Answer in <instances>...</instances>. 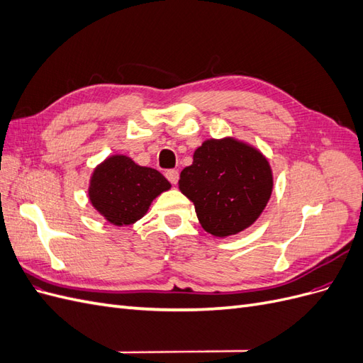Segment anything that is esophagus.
<instances>
[{"label": "esophagus", "mask_w": 363, "mask_h": 363, "mask_svg": "<svg viewBox=\"0 0 363 363\" xmlns=\"http://www.w3.org/2000/svg\"><path fill=\"white\" fill-rule=\"evenodd\" d=\"M179 171H175V169H169V171H167V179L172 183V184H177L179 183Z\"/></svg>", "instance_id": "1"}]
</instances>
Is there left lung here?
I'll return each instance as SVG.
<instances>
[{
    "label": "left lung",
    "mask_w": 363,
    "mask_h": 363,
    "mask_svg": "<svg viewBox=\"0 0 363 363\" xmlns=\"http://www.w3.org/2000/svg\"><path fill=\"white\" fill-rule=\"evenodd\" d=\"M272 171L259 150L233 138L207 139L179 180L207 233L216 238L248 228L267 207Z\"/></svg>",
    "instance_id": "1"
}]
</instances>
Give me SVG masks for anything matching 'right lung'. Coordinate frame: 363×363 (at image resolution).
<instances>
[{
  "label": "right lung",
  "mask_w": 363,
  "mask_h": 363,
  "mask_svg": "<svg viewBox=\"0 0 363 363\" xmlns=\"http://www.w3.org/2000/svg\"><path fill=\"white\" fill-rule=\"evenodd\" d=\"M169 188L171 183L157 169L115 155L94 169L89 200L108 223L121 227L136 223L148 212L152 200Z\"/></svg>",
  "instance_id": "1"
}]
</instances>
